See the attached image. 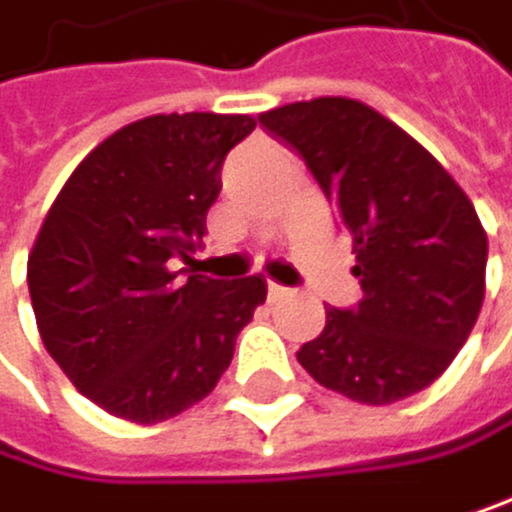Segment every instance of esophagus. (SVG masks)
I'll return each mask as SVG.
<instances>
[{
    "instance_id": "34e87169",
    "label": "esophagus",
    "mask_w": 512,
    "mask_h": 512,
    "mask_svg": "<svg viewBox=\"0 0 512 512\" xmlns=\"http://www.w3.org/2000/svg\"><path fill=\"white\" fill-rule=\"evenodd\" d=\"M289 295H292V289L279 286V282H267V298L270 301H282V298H289Z\"/></svg>"
}]
</instances>
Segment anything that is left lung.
Segmentation results:
<instances>
[{
	"label": "left lung",
	"instance_id": "1",
	"mask_svg": "<svg viewBox=\"0 0 512 512\" xmlns=\"http://www.w3.org/2000/svg\"><path fill=\"white\" fill-rule=\"evenodd\" d=\"M317 177L354 242L363 298L329 307L298 363L360 404L432 385L469 339L485 298L488 236L457 180L398 124L323 96L258 114Z\"/></svg>",
	"mask_w": 512,
	"mask_h": 512
}]
</instances>
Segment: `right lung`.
<instances>
[{
  "mask_svg": "<svg viewBox=\"0 0 512 512\" xmlns=\"http://www.w3.org/2000/svg\"><path fill=\"white\" fill-rule=\"evenodd\" d=\"M248 114H152L120 127L67 177L27 258L39 335L92 404L139 426L214 392L267 282L177 279L220 195Z\"/></svg>",
  "mask_w": 512,
  "mask_h": 512,
  "instance_id": "1",
  "label": "right lung"
}]
</instances>
